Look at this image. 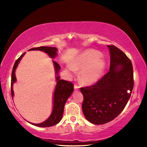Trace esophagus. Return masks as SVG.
<instances>
[{"mask_svg":"<svg viewBox=\"0 0 147 147\" xmlns=\"http://www.w3.org/2000/svg\"><path fill=\"white\" fill-rule=\"evenodd\" d=\"M79 88H80V87H79V86H78V85H77V84H75V85H74V89H75V90H78Z\"/></svg>","mask_w":147,"mask_h":147,"instance_id":"obj_1","label":"esophagus"}]
</instances>
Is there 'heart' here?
<instances>
[{
  "instance_id": "heart-1",
  "label": "heart",
  "mask_w": 147,
  "mask_h": 147,
  "mask_svg": "<svg viewBox=\"0 0 147 147\" xmlns=\"http://www.w3.org/2000/svg\"><path fill=\"white\" fill-rule=\"evenodd\" d=\"M100 53L94 50L84 52L75 59L67 70L71 73L82 69L80 79L84 84H91L96 82L102 75L105 69V61L100 57Z\"/></svg>"
}]
</instances>
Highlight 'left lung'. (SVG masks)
Masks as SVG:
<instances>
[{
    "mask_svg": "<svg viewBox=\"0 0 147 147\" xmlns=\"http://www.w3.org/2000/svg\"><path fill=\"white\" fill-rule=\"evenodd\" d=\"M107 47L110 54L109 71L96 84L80 88L84 98L83 114L94 124H104L118 117L126 107L134 87L131 60L117 47Z\"/></svg>",
    "mask_w": 147,
    "mask_h": 147,
    "instance_id": "1",
    "label": "left lung"
}]
</instances>
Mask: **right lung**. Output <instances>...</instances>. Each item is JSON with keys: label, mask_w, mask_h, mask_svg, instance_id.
<instances>
[{"label": "right lung", "mask_w": 147, "mask_h": 147, "mask_svg": "<svg viewBox=\"0 0 147 147\" xmlns=\"http://www.w3.org/2000/svg\"><path fill=\"white\" fill-rule=\"evenodd\" d=\"M30 50H40L42 51H44L45 53H47L51 58H55L57 56V51L56 48L49 47H40L37 48H33L29 50V51ZM25 54L26 53H24L16 61L12 70L11 80V93L12 98L13 96H14V92H13V83H15L16 81V78L15 76V70L17 68L18 65L20 61L23 58V57ZM53 63L55 66L56 75H57L56 78L57 83L54 92V96H53V108L50 116L49 117V118L47 120H45V121L39 124H35L29 122L30 124H33V125L38 127H50L59 123L61 120L62 117H63L65 102L68 99L69 97L70 96V95L72 94V92L74 91V84L72 82L60 79V77L58 75V72L59 70L61 69L60 65L54 61H53Z\"/></svg>", "instance_id": "1"}]
</instances>
